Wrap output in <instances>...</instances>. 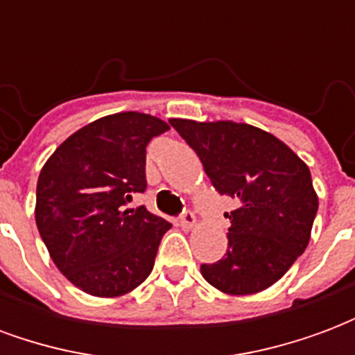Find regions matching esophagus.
I'll list each match as a JSON object with an SVG mask.
<instances>
[{"instance_id": "34e87169", "label": "esophagus", "mask_w": 355, "mask_h": 355, "mask_svg": "<svg viewBox=\"0 0 355 355\" xmlns=\"http://www.w3.org/2000/svg\"><path fill=\"white\" fill-rule=\"evenodd\" d=\"M178 224H180L184 230H190V228H193V224H196V215H193L192 211H184L182 215L178 216Z\"/></svg>"}]
</instances>
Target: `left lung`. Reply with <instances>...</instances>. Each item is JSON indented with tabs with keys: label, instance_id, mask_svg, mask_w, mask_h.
Here are the masks:
<instances>
[{
	"label": "left lung",
	"instance_id": "left-lung-1",
	"mask_svg": "<svg viewBox=\"0 0 355 355\" xmlns=\"http://www.w3.org/2000/svg\"><path fill=\"white\" fill-rule=\"evenodd\" d=\"M203 163L218 193L238 201L228 249L201 264V275L226 295L268 289L304 253L318 213L310 169L285 142L236 121L169 119Z\"/></svg>",
	"mask_w": 355,
	"mask_h": 355
}]
</instances>
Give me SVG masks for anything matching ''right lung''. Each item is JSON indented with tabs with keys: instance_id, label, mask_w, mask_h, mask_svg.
<instances>
[{
	"instance_id": "add662e5",
	"label": "right lung",
	"mask_w": 355,
	"mask_h": 355,
	"mask_svg": "<svg viewBox=\"0 0 355 355\" xmlns=\"http://www.w3.org/2000/svg\"><path fill=\"white\" fill-rule=\"evenodd\" d=\"M169 131L140 112L104 116L70 135L43 165L35 224L57 268L93 297H121L146 279L171 224L146 207V146Z\"/></svg>"
}]
</instances>
